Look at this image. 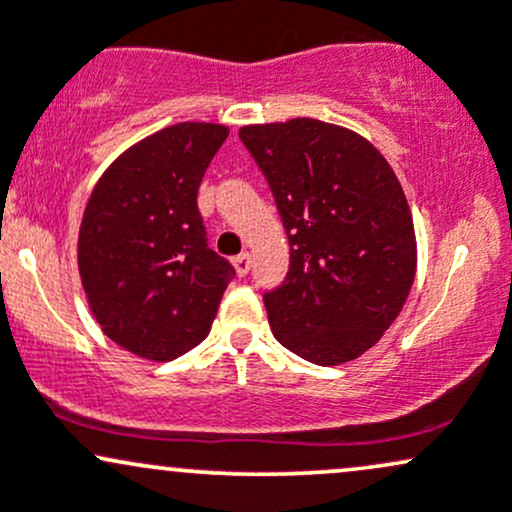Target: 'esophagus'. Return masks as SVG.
Returning a JSON list of instances; mask_svg holds the SVG:
<instances>
[{
  "label": "esophagus",
  "mask_w": 512,
  "mask_h": 512,
  "mask_svg": "<svg viewBox=\"0 0 512 512\" xmlns=\"http://www.w3.org/2000/svg\"><path fill=\"white\" fill-rule=\"evenodd\" d=\"M233 267H236V274L238 276H245L250 272V255L248 252H243V255L233 257Z\"/></svg>",
  "instance_id": "34e87169"
}]
</instances>
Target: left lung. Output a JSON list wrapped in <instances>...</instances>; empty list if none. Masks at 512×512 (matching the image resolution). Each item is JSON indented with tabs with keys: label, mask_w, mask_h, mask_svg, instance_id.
<instances>
[{
	"label": "left lung",
	"mask_w": 512,
	"mask_h": 512,
	"mask_svg": "<svg viewBox=\"0 0 512 512\" xmlns=\"http://www.w3.org/2000/svg\"><path fill=\"white\" fill-rule=\"evenodd\" d=\"M238 137L289 236V274L262 296L274 337L317 366L354 361L414 284V223L397 175L366 139L310 117Z\"/></svg>",
	"instance_id": "8db88e82"
}]
</instances>
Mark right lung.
Instances as JSON below:
<instances>
[{"label": "right lung", "instance_id": "right-lung-1", "mask_svg": "<svg viewBox=\"0 0 512 512\" xmlns=\"http://www.w3.org/2000/svg\"><path fill=\"white\" fill-rule=\"evenodd\" d=\"M228 129L180 122L103 173L79 231V272L103 332L132 354L173 361L211 330L236 269L209 248L197 192Z\"/></svg>", "mask_w": 512, "mask_h": 512}]
</instances>
